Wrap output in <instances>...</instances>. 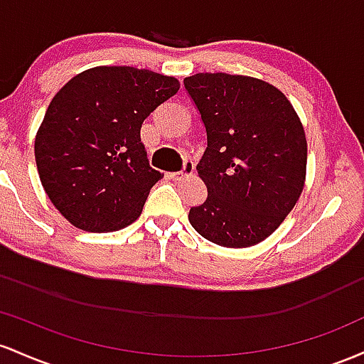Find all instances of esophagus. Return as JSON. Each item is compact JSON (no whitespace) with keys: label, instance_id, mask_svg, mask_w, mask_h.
Wrapping results in <instances>:
<instances>
[{"label":"esophagus","instance_id":"esophagus-1","mask_svg":"<svg viewBox=\"0 0 364 364\" xmlns=\"http://www.w3.org/2000/svg\"><path fill=\"white\" fill-rule=\"evenodd\" d=\"M193 171H194V163L193 161H186V163H183V168L181 171H173V173H170V178H173V181H182L183 177L191 175Z\"/></svg>","mask_w":364,"mask_h":364}]
</instances>
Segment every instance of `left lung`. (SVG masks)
<instances>
[{
  "label": "left lung",
  "mask_w": 364,
  "mask_h": 364,
  "mask_svg": "<svg viewBox=\"0 0 364 364\" xmlns=\"http://www.w3.org/2000/svg\"><path fill=\"white\" fill-rule=\"evenodd\" d=\"M183 85L208 139L196 166L208 198L191 208V225L218 246H256L279 228L303 193V124L284 92L255 77L196 73Z\"/></svg>",
  "instance_id": "8db88e82"
}]
</instances>
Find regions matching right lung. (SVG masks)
Masks as SVG:
<instances>
[{
  "label": "right lung",
  "instance_id": "obj_1",
  "mask_svg": "<svg viewBox=\"0 0 364 364\" xmlns=\"http://www.w3.org/2000/svg\"><path fill=\"white\" fill-rule=\"evenodd\" d=\"M178 87L175 77L105 65L55 94L36 134V165L48 198L73 227L115 232L141 216L163 177L149 166L142 122Z\"/></svg>",
  "mask_w": 364,
  "mask_h": 364
}]
</instances>
